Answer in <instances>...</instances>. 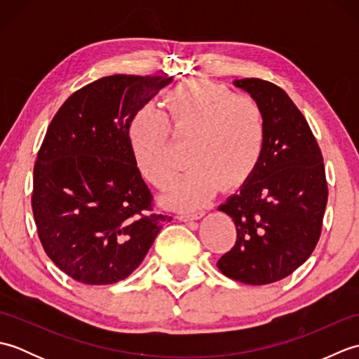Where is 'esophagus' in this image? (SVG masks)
Segmentation results:
<instances>
[{
	"mask_svg": "<svg viewBox=\"0 0 359 359\" xmlns=\"http://www.w3.org/2000/svg\"><path fill=\"white\" fill-rule=\"evenodd\" d=\"M203 216L202 211H196V212H182V215L177 216L179 220L182 222H188V220H197Z\"/></svg>",
	"mask_w": 359,
	"mask_h": 359,
	"instance_id": "1",
	"label": "esophagus"
}]
</instances>
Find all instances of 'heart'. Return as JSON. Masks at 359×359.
<instances>
[{"label": "heart", "instance_id": "b5f03b06", "mask_svg": "<svg viewBox=\"0 0 359 359\" xmlns=\"http://www.w3.org/2000/svg\"><path fill=\"white\" fill-rule=\"evenodd\" d=\"M166 117L152 106L137 111L128 126L135 166L157 188L172 184L179 172L172 134L191 140L194 166L175 182L174 207L194 208L208 202L222 185L234 191L248 184L261 163L266 120L253 97L233 93L219 83L191 79L163 97Z\"/></svg>", "mask_w": 359, "mask_h": 359}]
</instances>
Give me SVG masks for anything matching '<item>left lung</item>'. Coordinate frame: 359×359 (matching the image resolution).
Segmentation results:
<instances>
[{"mask_svg":"<svg viewBox=\"0 0 359 359\" xmlns=\"http://www.w3.org/2000/svg\"><path fill=\"white\" fill-rule=\"evenodd\" d=\"M234 85L262 106L266 143L253 177L219 207L233 219L238 238L217 266L234 280L265 285L287 278L313 253L329 188L321 148L285 90L261 79Z\"/></svg>","mask_w":359,"mask_h":359,"instance_id":"left-lung-1","label":"left lung"}]
</instances>
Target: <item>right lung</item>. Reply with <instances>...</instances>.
Listing matches in <instances>:
<instances>
[{"mask_svg":"<svg viewBox=\"0 0 359 359\" xmlns=\"http://www.w3.org/2000/svg\"><path fill=\"white\" fill-rule=\"evenodd\" d=\"M170 75H109L67 98L53 116L34 166L32 211L46 255L90 285L128 278L172 217L135 166L128 126Z\"/></svg>","mask_w":359,"mask_h":359,"instance_id":"add662e5","label":"right lung"}]
</instances>
